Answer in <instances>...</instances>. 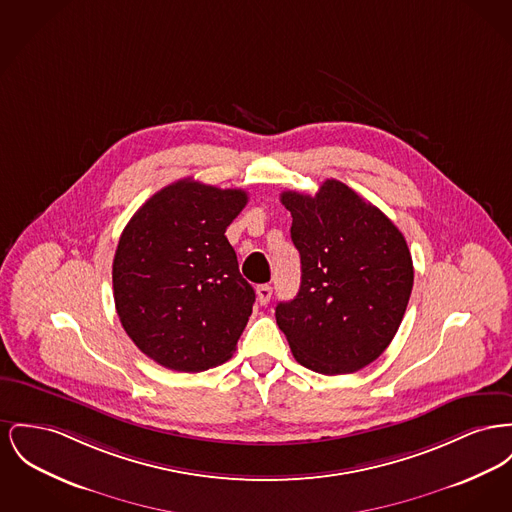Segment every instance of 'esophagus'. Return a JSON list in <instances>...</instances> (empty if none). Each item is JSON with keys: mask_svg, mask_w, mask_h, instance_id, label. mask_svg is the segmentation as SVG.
Wrapping results in <instances>:
<instances>
[{"mask_svg": "<svg viewBox=\"0 0 512 512\" xmlns=\"http://www.w3.org/2000/svg\"><path fill=\"white\" fill-rule=\"evenodd\" d=\"M272 296V288L269 284H261L259 288H257V300L261 305H267L269 301H271Z\"/></svg>", "mask_w": 512, "mask_h": 512, "instance_id": "esophagus-1", "label": "esophagus"}]
</instances>
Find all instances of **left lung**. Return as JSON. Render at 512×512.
I'll return each mask as SVG.
<instances>
[{"label": "left lung", "instance_id": "8db88e82", "mask_svg": "<svg viewBox=\"0 0 512 512\" xmlns=\"http://www.w3.org/2000/svg\"><path fill=\"white\" fill-rule=\"evenodd\" d=\"M301 286L276 305V323L296 361L323 375L354 373L377 360L398 331L414 286L402 232L338 180L319 191H284Z\"/></svg>", "mask_w": 512, "mask_h": 512}]
</instances>
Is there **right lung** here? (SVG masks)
<instances>
[{"instance_id":"right-lung-1","label":"right lung","mask_w":512,"mask_h":512,"mask_svg":"<svg viewBox=\"0 0 512 512\" xmlns=\"http://www.w3.org/2000/svg\"><path fill=\"white\" fill-rule=\"evenodd\" d=\"M243 189L176 181L121 232L112 265L121 327L151 360L185 373L232 358L255 303L226 228Z\"/></svg>"}]
</instances>
